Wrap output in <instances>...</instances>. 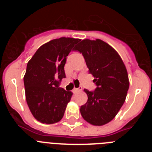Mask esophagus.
Here are the masks:
<instances>
[{
    "label": "esophagus",
    "mask_w": 152,
    "mask_h": 152,
    "mask_svg": "<svg viewBox=\"0 0 152 152\" xmlns=\"http://www.w3.org/2000/svg\"><path fill=\"white\" fill-rule=\"evenodd\" d=\"M82 91V88H74L73 89V93L74 94H76V93H79Z\"/></svg>",
    "instance_id": "esophagus-1"
}]
</instances>
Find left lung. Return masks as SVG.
I'll use <instances>...</instances> for the list:
<instances>
[{
	"mask_svg": "<svg viewBox=\"0 0 152 152\" xmlns=\"http://www.w3.org/2000/svg\"><path fill=\"white\" fill-rule=\"evenodd\" d=\"M75 50L82 53L97 86L94 91L84 90L88 99L80 107V114L90 124L103 126L113 119L126 100L129 87L127 70L118 52L99 39H83Z\"/></svg>",
	"mask_w": 152,
	"mask_h": 152,
	"instance_id": "8db88e82",
	"label": "left lung"
}]
</instances>
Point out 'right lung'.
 <instances>
[{
    "instance_id": "right-lung-1",
    "label": "right lung",
    "mask_w": 152,
    "mask_h": 152,
    "mask_svg": "<svg viewBox=\"0 0 152 152\" xmlns=\"http://www.w3.org/2000/svg\"><path fill=\"white\" fill-rule=\"evenodd\" d=\"M80 40L69 37L51 40L28 61L23 77L26 100L31 113L40 123L53 124L64 116L73 93L58 85L65 77L66 57Z\"/></svg>"
}]
</instances>
